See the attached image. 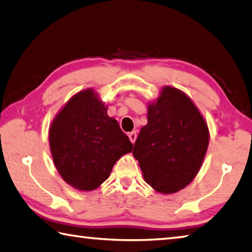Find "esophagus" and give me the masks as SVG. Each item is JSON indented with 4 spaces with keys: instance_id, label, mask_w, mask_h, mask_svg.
<instances>
[{
    "instance_id": "1",
    "label": "esophagus",
    "mask_w": 252,
    "mask_h": 252,
    "mask_svg": "<svg viewBox=\"0 0 252 252\" xmlns=\"http://www.w3.org/2000/svg\"><path fill=\"white\" fill-rule=\"evenodd\" d=\"M128 138H129V140L132 142V144H134V142L136 141V138H137V134H136V131H131V132H129V134H128Z\"/></svg>"
}]
</instances>
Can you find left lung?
<instances>
[{
    "label": "left lung",
    "instance_id": "left-lung-1",
    "mask_svg": "<svg viewBox=\"0 0 252 252\" xmlns=\"http://www.w3.org/2000/svg\"><path fill=\"white\" fill-rule=\"evenodd\" d=\"M147 117L132 155L155 191L175 193L188 187L202 167L210 142L207 123L187 94L169 85L148 104Z\"/></svg>",
    "mask_w": 252,
    "mask_h": 252
}]
</instances>
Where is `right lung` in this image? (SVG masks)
Segmentation results:
<instances>
[{"instance_id":"right-lung-1","label":"right lung","mask_w":252,"mask_h":252,"mask_svg":"<svg viewBox=\"0 0 252 252\" xmlns=\"http://www.w3.org/2000/svg\"><path fill=\"white\" fill-rule=\"evenodd\" d=\"M52 160L65 182L93 191L110 177L132 144L93 89L80 91L64 104L49 127Z\"/></svg>"}]
</instances>
